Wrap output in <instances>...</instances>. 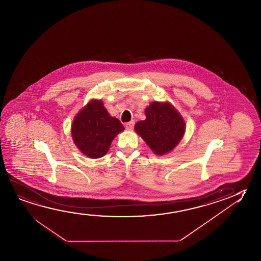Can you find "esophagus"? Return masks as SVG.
Here are the masks:
<instances>
[{"label": "esophagus", "mask_w": 261, "mask_h": 261, "mask_svg": "<svg viewBox=\"0 0 261 261\" xmlns=\"http://www.w3.org/2000/svg\"><path fill=\"white\" fill-rule=\"evenodd\" d=\"M134 125H135V121H130V122L125 124V128L131 130V129L134 128Z\"/></svg>", "instance_id": "obj_1"}]
</instances>
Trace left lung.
I'll return each mask as SVG.
<instances>
[{
  "label": "left lung",
  "mask_w": 261,
  "mask_h": 261,
  "mask_svg": "<svg viewBox=\"0 0 261 261\" xmlns=\"http://www.w3.org/2000/svg\"><path fill=\"white\" fill-rule=\"evenodd\" d=\"M145 120L137 122L136 132L152 152L164 155L175 148L185 132V122L169 102H152L145 109Z\"/></svg>",
  "instance_id": "1"
}]
</instances>
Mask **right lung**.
I'll return each instance as SVG.
<instances>
[{
    "label": "right lung",
    "instance_id": "1",
    "mask_svg": "<svg viewBox=\"0 0 261 261\" xmlns=\"http://www.w3.org/2000/svg\"><path fill=\"white\" fill-rule=\"evenodd\" d=\"M124 130L120 121L110 116L103 102L96 99L89 101L76 114L71 125L76 147L92 159L104 156L113 139Z\"/></svg>",
    "mask_w": 261,
    "mask_h": 261
}]
</instances>
